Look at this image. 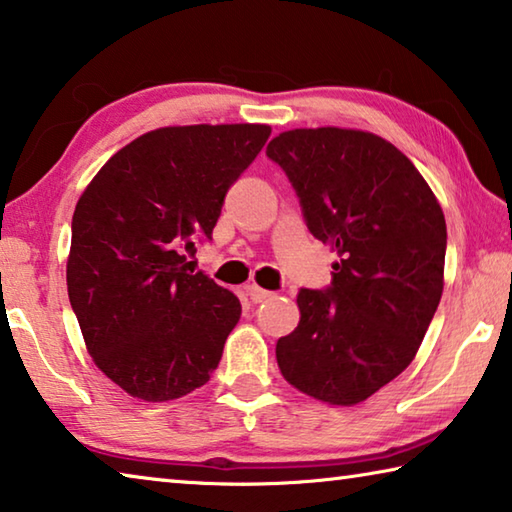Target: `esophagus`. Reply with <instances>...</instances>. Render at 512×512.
Here are the masks:
<instances>
[{
  "instance_id": "1",
  "label": "esophagus",
  "mask_w": 512,
  "mask_h": 512,
  "mask_svg": "<svg viewBox=\"0 0 512 512\" xmlns=\"http://www.w3.org/2000/svg\"><path fill=\"white\" fill-rule=\"evenodd\" d=\"M246 293H248V298L255 302H264L266 298H271L273 293L271 291H266V289H262V287H257V284H250V287H246Z\"/></svg>"
}]
</instances>
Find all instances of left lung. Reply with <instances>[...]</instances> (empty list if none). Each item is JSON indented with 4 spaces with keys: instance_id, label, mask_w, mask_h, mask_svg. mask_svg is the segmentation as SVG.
<instances>
[{
    "instance_id": "8db88e82",
    "label": "left lung",
    "mask_w": 512,
    "mask_h": 512,
    "mask_svg": "<svg viewBox=\"0 0 512 512\" xmlns=\"http://www.w3.org/2000/svg\"><path fill=\"white\" fill-rule=\"evenodd\" d=\"M266 155L311 235L339 255L329 287L298 291L300 323L277 341V366L320 402L359 404L409 366L436 314L443 210L413 162L372 133L296 128Z\"/></svg>"
}]
</instances>
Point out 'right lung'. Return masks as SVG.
I'll use <instances>...</instances> for the list:
<instances>
[{
	"instance_id": "add662e5",
	"label": "right lung",
	"mask_w": 512,
	"mask_h": 512,
	"mask_svg": "<svg viewBox=\"0 0 512 512\" xmlns=\"http://www.w3.org/2000/svg\"><path fill=\"white\" fill-rule=\"evenodd\" d=\"M264 124L171 126L103 164L72 219L67 291L88 352L128 395L167 402L207 384L241 316L235 293L189 268Z\"/></svg>"
}]
</instances>
